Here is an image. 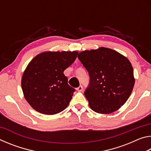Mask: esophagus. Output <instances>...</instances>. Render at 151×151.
I'll return each instance as SVG.
<instances>
[{
	"label": "esophagus",
	"mask_w": 151,
	"mask_h": 151,
	"mask_svg": "<svg viewBox=\"0 0 151 151\" xmlns=\"http://www.w3.org/2000/svg\"><path fill=\"white\" fill-rule=\"evenodd\" d=\"M83 90V86L82 85H80L78 86V87L76 88V91H78V92H81Z\"/></svg>",
	"instance_id": "34e87169"
}]
</instances>
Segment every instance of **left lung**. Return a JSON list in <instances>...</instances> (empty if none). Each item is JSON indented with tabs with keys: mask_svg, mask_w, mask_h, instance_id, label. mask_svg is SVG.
Returning a JSON list of instances; mask_svg holds the SVG:
<instances>
[{
	"mask_svg": "<svg viewBox=\"0 0 151 151\" xmlns=\"http://www.w3.org/2000/svg\"><path fill=\"white\" fill-rule=\"evenodd\" d=\"M78 58L90 76L84 94L91 109L98 113L109 114L121 108L134 85L133 68L129 59L105 47L83 51Z\"/></svg>",
	"mask_w": 151,
	"mask_h": 151,
	"instance_id": "left-lung-1",
	"label": "left lung"
}]
</instances>
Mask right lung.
<instances>
[{"label": "right lung", "instance_id": "right-lung-1", "mask_svg": "<svg viewBox=\"0 0 151 151\" xmlns=\"http://www.w3.org/2000/svg\"><path fill=\"white\" fill-rule=\"evenodd\" d=\"M76 51L44 52L30 61L22 75L24 96L35 111L55 114L69 104L75 89L68 84L64 70L74 63Z\"/></svg>", "mask_w": 151, "mask_h": 151}]
</instances>
